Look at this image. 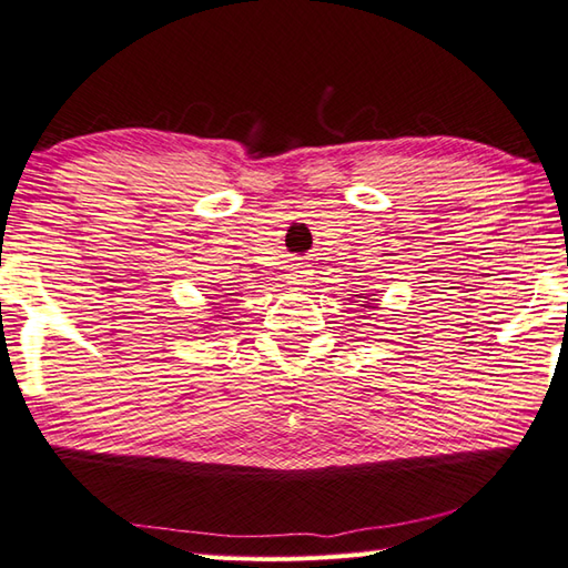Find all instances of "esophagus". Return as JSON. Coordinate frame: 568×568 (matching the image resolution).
<instances>
[{
    "label": "esophagus",
    "instance_id": "34e87169",
    "mask_svg": "<svg viewBox=\"0 0 568 568\" xmlns=\"http://www.w3.org/2000/svg\"><path fill=\"white\" fill-rule=\"evenodd\" d=\"M288 274H286V280H288V284H304L306 282V276H308V272H306V266L304 264H292L286 270Z\"/></svg>",
    "mask_w": 568,
    "mask_h": 568
}]
</instances>
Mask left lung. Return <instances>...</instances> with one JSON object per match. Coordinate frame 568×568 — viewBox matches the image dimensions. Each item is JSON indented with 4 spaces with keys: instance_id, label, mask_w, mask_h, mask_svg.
<instances>
[{
    "instance_id": "obj_1",
    "label": "left lung",
    "mask_w": 568,
    "mask_h": 568,
    "mask_svg": "<svg viewBox=\"0 0 568 568\" xmlns=\"http://www.w3.org/2000/svg\"><path fill=\"white\" fill-rule=\"evenodd\" d=\"M361 306H366V308H371V304H368V302H366V304H361Z\"/></svg>"
}]
</instances>
